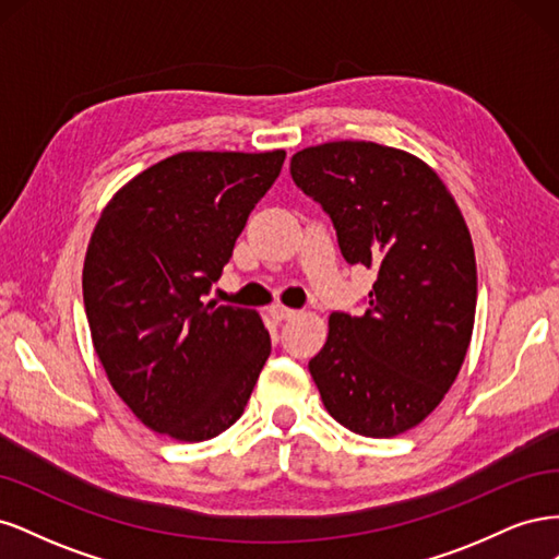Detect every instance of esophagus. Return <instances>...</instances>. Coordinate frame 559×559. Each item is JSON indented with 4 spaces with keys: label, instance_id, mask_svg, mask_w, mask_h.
Segmentation results:
<instances>
[{
    "label": "esophagus",
    "instance_id": "esophagus-1",
    "mask_svg": "<svg viewBox=\"0 0 559 559\" xmlns=\"http://www.w3.org/2000/svg\"><path fill=\"white\" fill-rule=\"evenodd\" d=\"M270 314H273V319H277V321H286V319H294L298 312L292 308H284V306H273L270 308Z\"/></svg>",
    "mask_w": 559,
    "mask_h": 559
}]
</instances>
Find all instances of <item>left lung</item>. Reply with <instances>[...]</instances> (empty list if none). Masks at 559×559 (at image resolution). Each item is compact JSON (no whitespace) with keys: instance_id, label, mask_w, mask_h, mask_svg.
I'll use <instances>...</instances> for the list:
<instances>
[{"instance_id":"1","label":"left lung","mask_w":559,"mask_h":559,"mask_svg":"<svg viewBox=\"0 0 559 559\" xmlns=\"http://www.w3.org/2000/svg\"><path fill=\"white\" fill-rule=\"evenodd\" d=\"M292 177L331 216L345 261L378 273L361 317H329L312 380L349 431L399 436L443 401L471 343L478 277L464 216L425 160L376 142L302 148Z\"/></svg>"}]
</instances>
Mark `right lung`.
<instances>
[{"label":"right lung","mask_w":559,"mask_h":559,"mask_svg":"<svg viewBox=\"0 0 559 559\" xmlns=\"http://www.w3.org/2000/svg\"><path fill=\"white\" fill-rule=\"evenodd\" d=\"M286 151H183L99 214L83 306L114 392L142 425L200 443L240 419L270 335L257 310L205 302Z\"/></svg>","instance_id":"right-lung-1"}]
</instances>
